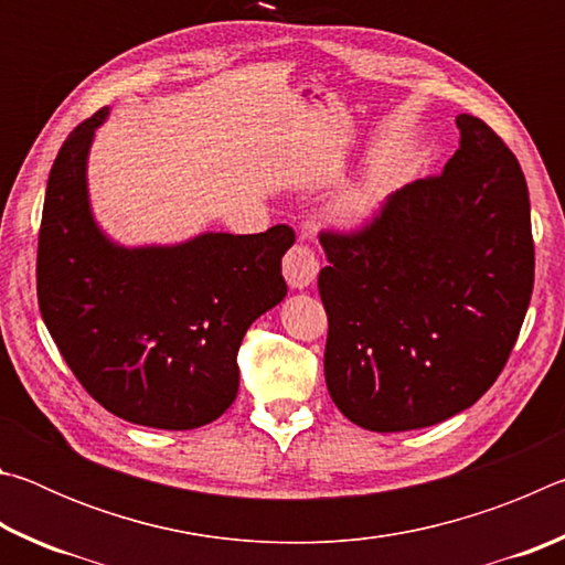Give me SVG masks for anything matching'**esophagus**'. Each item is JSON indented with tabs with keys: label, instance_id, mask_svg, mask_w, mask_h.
Instances as JSON below:
<instances>
[{
	"label": "esophagus",
	"instance_id": "1",
	"mask_svg": "<svg viewBox=\"0 0 565 565\" xmlns=\"http://www.w3.org/2000/svg\"><path fill=\"white\" fill-rule=\"evenodd\" d=\"M319 274V262L317 254L311 252L309 246L296 244L289 248V254L284 256V279L291 289H309V286L317 281Z\"/></svg>",
	"mask_w": 565,
	"mask_h": 565
}]
</instances>
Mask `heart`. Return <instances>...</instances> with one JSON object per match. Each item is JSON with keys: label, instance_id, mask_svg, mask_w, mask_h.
I'll return each mask as SVG.
<instances>
[{"label": "heart", "instance_id": "heart-1", "mask_svg": "<svg viewBox=\"0 0 565 565\" xmlns=\"http://www.w3.org/2000/svg\"><path fill=\"white\" fill-rule=\"evenodd\" d=\"M391 194L388 174H369L356 184L347 186L331 199L327 206V222L341 232H359L369 226L386 206Z\"/></svg>", "mask_w": 565, "mask_h": 565}]
</instances>
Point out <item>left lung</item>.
<instances>
[{
	"instance_id": "8db88e82",
	"label": "left lung",
	"mask_w": 565,
	"mask_h": 565,
	"mask_svg": "<svg viewBox=\"0 0 565 565\" xmlns=\"http://www.w3.org/2000/svg\"><path fill=\"white\" fill-rule=\"evenodd\" d=\"M456 127L441 174L391 194L361 234H321L323 374L341 414L369 431H414L473 406L529 311L531 202L519 159L471 114Z\"/></svg>"
}]
</instances>
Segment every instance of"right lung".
I'll list each match as a JSON object with an SVG mask.
<instances>
[{
	"label": "right lung",
	"instance_id": "add662e5",
	"mask_svg": "<svg viewBox=\"0 0 565 565\" xmlns=\"http://www.w3.org/2000/svg\"><path fill=\"white\" fill-rule=\"evenodd\" d=\"M109 107L79 124L46 181L36 296L56 349L94 401L129 424L189 431L238 391L236 351L284 301L289 226L124 246L92 212L89 149Z\"/></svg>",
	"mask_w": 565,
	"mask_h": 565
}]
</instances>
